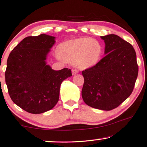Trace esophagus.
Here are the masks:
<instances>
[{"label":"esophagus","mask_w":147,"mask_h":147,"mask_svg":"<svg viewBox=\"0 0 147 147\" xmlns=\"http://www.w3.org/2000/svg\"><path fill=\"white\" fill-rule=\"evenodd\" d=\"M79 72V70L78 69H72V74L73 75H75V74H78Z\"/></svg>","instance_id":"obj_1"}]
</instances>
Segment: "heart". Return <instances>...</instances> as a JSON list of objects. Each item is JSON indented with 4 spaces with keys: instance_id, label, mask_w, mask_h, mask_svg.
Masks as SVG:
<instances>
[{
    "instance_id": "obj_1",
    "label": "heart",
    "mask_w": 147,
    "mask_h": 147,
    "mask_svg": "<svg viewBox=\"0 0 147 147\" xmlns=\"http://www.w3.org/2000/svg\"><path fill=\"white\" fill-rule=\"evenodd\" d=\"M59 55L63 60L74 62L80 69L94 66L103 54V46L99 41L89 38L70 40L58 47Z\"/></svg>"
}]
</instances>
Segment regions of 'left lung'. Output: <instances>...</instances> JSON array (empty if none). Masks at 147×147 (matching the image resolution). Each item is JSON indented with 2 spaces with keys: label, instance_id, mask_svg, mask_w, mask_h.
<instances>
[{
  "label": "left lung",
  "instance_id": "left-lung-1",
  "mask_svg": "<svg viewBox=\"0 0 147 147\" xmlns=\"http://www.w3.org/2000/svg\"><path fill=\"white\" fill-rule=\"evenodd\" d=\"M105 44L104 58L82 71V95L87 105L101 110L117 107L133 92L139 66L135 49L118 36H101Z\"/></svg>",
  "mask_w": 147,
  "mask_h": 147
}]
</instances>
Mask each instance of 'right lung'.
I'll return each instance as SVG.
<instances>
[{"label": "right lung", "instance_id": "add662e5", "mask_svg": "<svg viewBox=\"0 0 147 147\" xmlns=\"http://www.w3.org/2000/svg\"><path fill=\"white\" fill-rule=\"evenodd\" d=\"M54 37L46 34L28 36L10 52L5 81L10 98L26 111L39 114L52 109L59 100V88L71 71H55L46 65Z\"/></svg>", "mask_w": 147, "mask_h": 147}]
</instances>
